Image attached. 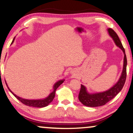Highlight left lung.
<instances>
[{
  "instance_id": "left-lung-1",
  "label": "left lung",
  "mask_w": 133,
  "mask_h": 133,
  "mask_svg": "<svg viewBox=\"0 0 133 133\" xmlns=\"http://www.w3.org/2000/svg\"><path fill=\"white\" fill-rule=\"evenodd\" d=\"M107 31L113 40L114 41L115 44L118 48H119L124 53L122 72L118 82L112 87L104 92L90 94L87 90V88L83 85H81V90L79 94V100L85 106L97 107L105 105L107 102L110 101L120 92L125 83L126 79V65H127V59H126L125 50L121 44L119 37L114 31V30L111 28H108Z\"/></svg>"
}]
</instances>
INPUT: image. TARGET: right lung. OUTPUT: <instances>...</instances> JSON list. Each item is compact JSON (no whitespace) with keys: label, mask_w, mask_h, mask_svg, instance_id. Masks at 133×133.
Listing matches in <instances>:
<instances>
[{"label":"right lung","mask_w":133,"mask_h":133,"mask_svg":"<svg viewBox=\"0 0 133 133\" xmlns=\"http://www.w3.org/2000/svg\"><path fill=\"white\" fill-rule=\"evenodd\" d=\"M14 39H15V38H14V39H13L12 43H14ZM64 79H62V80H60V81H57V82H56L53 86V91H52V92H51V94H49L47 97H46V98H43V99H38V100H28V99H25V98H21V97H18V96L16 95L15 94H14V93L11 91L10 89H9V87H8L7 83L6 82L5 83H6V85H7L8 89H9V90H10V92L12 93L13 95L15 96L16 98L18 99L19 101L22 102V103L25 104V105H27V106H29V107L43 108V107H45L46 106H48V105L50 103L52 100H53L54 97H55L56 90V89L58 88L59 86L60 85H61L62 83L64 82Z\"/></svg>","instance_id":"obj_1"}]
</instances>
